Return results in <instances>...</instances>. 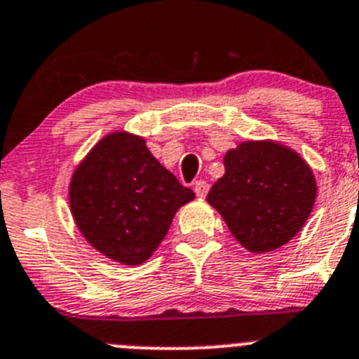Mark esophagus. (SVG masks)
<instances>
[{"label":"esophagus","instance_id":"esophagus-1","mask_svg":"<svg viewBox=\"0 0 359 359\" xmlns=\"http://www.w3.org/2000/svg\"><path fill=\"white\" fill-rule=\"evenodd\" d=\"M193 187H195L196 196H200V198H203V196L209 193V184H207L205 180H196L195 186H193Z\"/></svg>","mask_w":359,"mask_h":359}]
</instances>
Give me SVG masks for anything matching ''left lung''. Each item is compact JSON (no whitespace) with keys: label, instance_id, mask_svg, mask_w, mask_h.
Masks as SVG:
<instances>
[{"label":"left lung","instance_id":"left-lung-1","mask_svg":"<svg viewBox=\"0 0 359 359\" xmlns=\"http://www.w3.org/2000/svg\"><path fill=\"white\" fill-rule=\"evenodd\" d=\"M225 175L207 202L253 253L289 243L306 223L317 184L297 152L276 142H243L225 154Z\"/></svg>","mask_w":359,"mask_h":359}]
</instances>
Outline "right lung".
<instances>
[{
    "instance_id": "add662e5",
    "label": "right lung",
    "mask_w": 359,
    "mask_h": 359,
    "mask_svg": "<svg viewBox=\"0 0 359 359\" xmlns=\"http://www.w3.org/2000/svg\"><path fill=\"white\" fill-rule=\"evenodd\" d=\"M195 198L130 133L104 136L74 170L70 210L85 239L126 266L150 259L177 210Z\"/></svg>"
}]
</instances>
